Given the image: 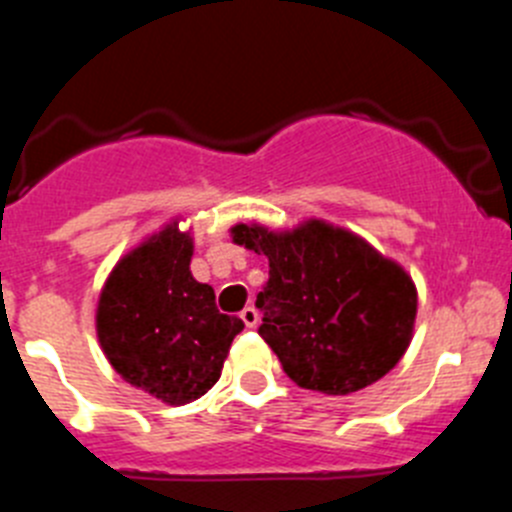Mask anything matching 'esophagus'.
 Listing matches in <instances>:
<instances>
[{
  "label": "esophagus",
  "instance_id": "34e87169",
  "mask_svg": "<svg viewBox=\"0 0 512 512\" xmlns=\"http://www.w3.org/2000/svg\"><path fill=\"white\" fill-rule=\"evenodd\" d=\"M241 320L246 323V328H256V325H259V312H256V307H243Z\"/></svg>",
  "mask_w": 512,
  "mask_h": 512
}]
</instances>
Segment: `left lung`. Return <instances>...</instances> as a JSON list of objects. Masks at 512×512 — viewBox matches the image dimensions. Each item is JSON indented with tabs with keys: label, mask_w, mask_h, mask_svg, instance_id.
Returning <instances> with one entry per match:
<instances>
[{
	"label": "left lung",
	"mask_w": 512,
	"mask_h": 512,
	"mask_svg": "<svg viewBox=\"0 0 512 512\" xmlns=\"http://www.w3.org/2000/svg\"><path fill=\"white\" fill-rule=\"evenodd\" d=\"M230 238L269 259L259 333L295 384L351 395L395 369L413 341L418 289L361 235L318 217L292 230L238 223Z\"/></svg>",
	"instance_id": "obj_1"
}]
</instances>
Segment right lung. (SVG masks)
<instances>
[{
  "label": "right lung",
  "mask_w": 512,
  "mask_h": 512,
  "mask_svg": "<svg viewBox=\"0 0 512 512\" xmlns=\"http://www.w3.org/2000/svg\"><path fill=\"white\" fill-rule=\"evenodd\" d=\"M194 241L179 217L130 248L97 300V338L117 374L166 405H187L220 379L243 320L192 277Z\"/></svg>",
  "instance_id": "1"
}]
</instances>
